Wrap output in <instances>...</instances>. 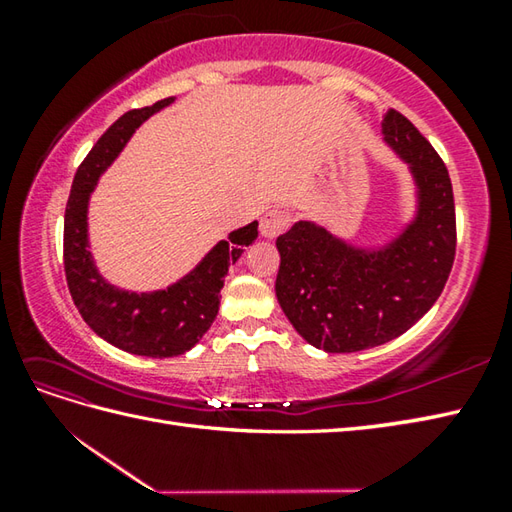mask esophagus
<instances>
[{"instance_id":"1","label":"esophagus","mask_w":512,"mask_h":512,"mask_svg":"<svg viewBox=\"0 0 512 512\" xmlns=\"http://www.w3.org/2000/svg\"><path fill=\"white\" fill-rule=\"evenodd\" d=\"M288 226H290V215H288L286 211H281V209H273V211H268V213L262 217V224H259V231H262L264 237L273 239V237L284 233Z\"/></svg>"}]
</instances>
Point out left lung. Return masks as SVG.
<instances>
[{
  "label": "left lung",
  "instance_id": "1",
  "mask_svg": "<svg viewBox=\"0 0 512 512\" xmlns=\"http://www.w3.org/2000/svg\"><path fill=\"white\" fill-rule=\"evenodd\" d=\"M383 140L405 162L416 206L383 244L358 246L314 220L277 237L275 292L303 339L328 354L383 345L407 332L438 301L455 257L449 171L405 116H383Z\"/></svg>",
  "mask_w": 512,
  "mask_h": 512
}]
</instances>
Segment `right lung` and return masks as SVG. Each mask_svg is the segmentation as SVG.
<instances>
[{"mask_svg": "<svg viewBox=\"0 0 512 512\" xmlns=\"http://www.w3.org/2000/svg\"><path fill=\"white\" fill-rule=\"evenodd\" d=\"M173 101L176 99L171 96L143 110L127 112L107 129L76 169L63 222L65 279L83 321L118 350L149 358L180 356L202 339L220 310V290L228 266L242 257L244 246L257 239V222L237 228L220 239L198 266L162 290H125L101 275L90 250L92 191L136 129Z\"/></svg>", "mask_w": 512, "mask_h": 512, "instance_id": "1", "label": "right lung"}]
</instances>
